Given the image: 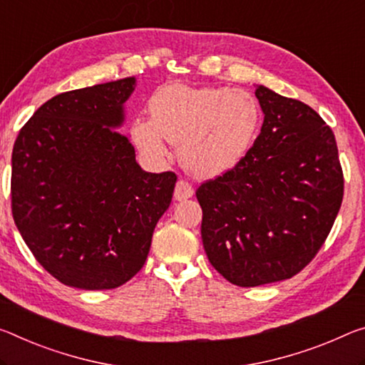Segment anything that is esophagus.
I'll return each instance as SVG.
<instances>
[{
  "mask_svg": "<svg viewBox=\"0 0 365 365\" xmlns=\"http://www.w3.org/2000/svg\"><path fill=\"white\" fill-rule=\"evenodd\" d=\"M193 196V188L187 180H178L175 185V192H173V198L177 201L188 200Z\"/></svg>",
  "mask_w": 365,
  "mask_h": 365,
  "instance_id": "34e87169",
  "label": "esophagus"
}]
</instances>
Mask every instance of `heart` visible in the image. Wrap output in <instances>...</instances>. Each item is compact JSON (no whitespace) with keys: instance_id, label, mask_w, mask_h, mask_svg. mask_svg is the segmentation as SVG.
I'll list each match as a JSON object with an SVG mask.
<instances>
[{"instance_id":"1","label":"heart","mask_w":365,"mask_h":365,"mask_svg":"<svg viewBox=\"0 0 365 365\" xmlns=\"http://www.w3.org/2000/svg\"><path fill=\"white\" fill-rule=\"evenodd\" d=\"M151 120L138 118L133 141L149 159L167 155L164 140L177 148L183 169L195 177H216L232 169L250 149L259 125L255 97L244 89L188 88L172 84L149 102Z\"/></svg>"}]
</instances>
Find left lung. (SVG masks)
<instances>
[{"mask_svg":"<svg viewBox=\"0 0 365 365\" xmlns=\"http://www.w3.org/2000/svg\"><path fill=\"white\" fill-rule=\"evenodd\" d=\"M262 133L234 169L201 185V239L225 279L255 287L289 279L327 240L343 201L329 126L304 102L257 86Z\"/></svg>","mask_w":365,"mask_h":365,"instance_id":"8db88e82","label":"left lung"}]
</instances>
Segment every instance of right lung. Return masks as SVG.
<instances>
[{"mask_svg":"<svg viewBox=\"0 0 365 365\" xmlns=\"http://www.w3.org/2000/svg\"><path fill=\"white\" fill-rule=\"evenodd\" d=\"M136 78L51 97L13 149L11 206L37 262L63 284L101 291L130 281L146 262L177 175L149 173L117 131Z\"/></svg>","mask_w":365,"mask_h":365,"instance_id":"right-lung-1","label":"right lung"}]
</instances>
